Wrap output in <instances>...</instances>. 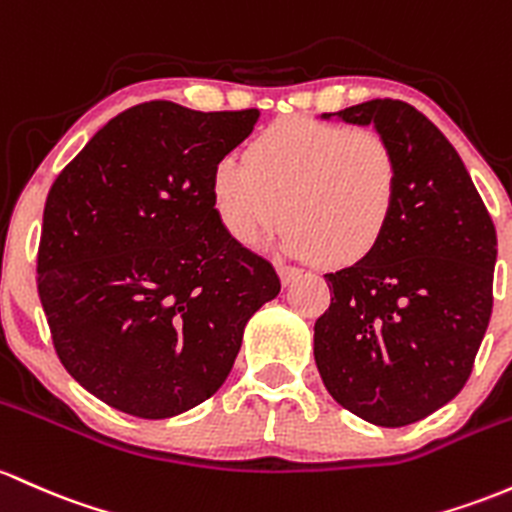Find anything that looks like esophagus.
I'll use <instances>...</instances> for the list:
<instances>
[{
    "label": "esophagus",
    "mask_w": 512,
    "mask_h": 512,
    "mask_svg": "<svg viewBox=\"0 0 512 512\" xmlns=\"http://www.w3.org/2000/svg\"><path fill=\"white\" fill-rule=\"evenodd\" d=\"M277 274H279V279H282V284L289 286L291 282H294V279L301 277V269L284 265V262H277Z\"/></svg>",
    "instance_id": "esophagus-1"
}]
</instances>
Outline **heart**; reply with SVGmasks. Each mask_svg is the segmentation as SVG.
<instances>
[{"label": "heart", "instance_id": "heart-1", "mask_svg": "<svg viewBox=\"0 0 512 512\" xmlns=\"http://www.w3.org/2000/svg\"><path fill=\"white\" fill-rule=\"evenodd\" d=\"M213 165L211 206L240 245L289 226L282 243L303 260L355 265L384 238L398 196V160L372 128L286 116Z\"/></svg>", "mask_w": 512, "mask_h": 512}]
</instances>
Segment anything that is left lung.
<instances>
[{
  "instance_id": "left-lung-1",
  "label": "left lung",
  "mask_w": 512,
  "mask_h": 512,
  "mask_svg": "<svg viewBox=\"0 0 512 512\" xmlns=\"http://www.w3.org/2000/svg\"><path fill=\"white\" fill-rule=\"evenodd\" d=\"M372 126L398 160V196L372 255L325 274L313 355L330 396L381 428L428 418L464 389L493 308L496 228L462 157L411 104L323 114Z\"/></svg>"
}]
</instances>
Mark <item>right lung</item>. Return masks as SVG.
I'll return each instance as SVG.
<instances>
[{
	"instance_id": "1",
	"label": "right lung",
	"mask_w": 512,
	"mask_h": 512,
	"mask_svg": "<svg viewBox=\"0 0 512 512\" xmlns=\"http://www.w3.org/2000/svg\"><path fill=\"white\" fill-rule=\"evenodd\" d=\"M260 111L145 101L106 123L43 209L38 296L77 384L136 418H172L223 386L252 313L279 294L265 257L211 206L221 157Z\"/></svg>"
}]
</instances>
